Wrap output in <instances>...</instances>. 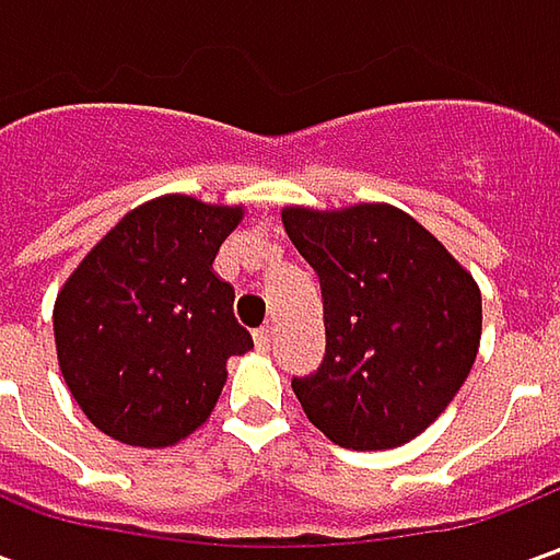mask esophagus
<instances>
[{"label": "esophagus", "mask_w": 560, "mask_h": 560, "mask_svg": "<svg viewBox=\"0 0 560 560\" xmlns=\"http://www.w3.org/2000/svg\"><path fill=\"white\" fill-rule=\"evenodd\" d=\"M255 346H258V349H270V346H273V327L255 330Z\"/></svg>", "instance_id": "1"}]
</instances>
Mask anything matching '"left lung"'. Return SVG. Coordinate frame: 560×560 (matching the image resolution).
Returning <instances> with one entry per match:
<instances>
[{
    "mask_svg": "<svg viewBox=\"0 0 560 560\" xmlns=\"http://www.w3.org/2000/svg\"><path fill=\"white\" fill-rule=\"evenodd\" d=\"M320 280L327 352L292 393L342 448H396L448 408L474 368L483 302L440 240L393 205L283 208Z\"/></svg>",
    "mask_w": 560,
    "mask_h": 560,
    "instance_id": "obj_1",
    "label": "left lung"
}]
</instances>
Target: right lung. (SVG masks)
<instances>
[{"label":"right lung","mask_w":560,"mask_h":560,"mask_svg":"<svg viewBox=\"0 0 560 560\" xmlns=\"http://www.w3.org/2000/svg\"><path fill=\"white\" fill-rule=\"evenodd\" d=\"M243 205L162 196L133 208L77 265L55 299L61 376L102 433L162 448L202 427L226 358L252 349L214 255Z\"/></svg>","instance_id":"obj_1"}]
</instances>
